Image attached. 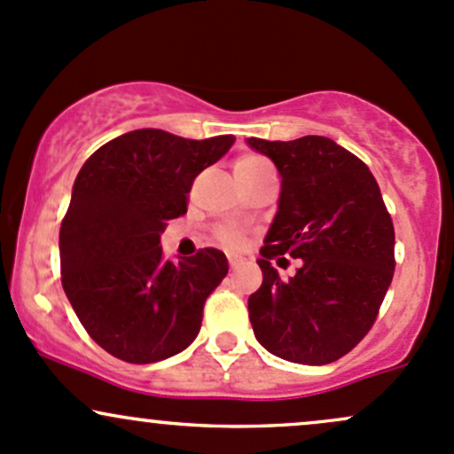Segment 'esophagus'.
<instances>
[{"mask_svg": "<svg viewBox=\"0 0 454 454\" xmlns=\"http://www.w3.org/2000/svg\"><path fill=\"white\" fill-rule=\"evenodd\" d=\"M229 266H231V268L242 266V257H238V255H229Z\"/></svg>", "mask_w": 454, "mask_h": 454, "instance_id": "1", "label": "esophagus"}]
</instances>
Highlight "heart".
<instances>
[{
    "mask_svg": "<svg viewBox=\"0 0 454 454\" xmlns=\"http://www.w3.org/2000/svg\"><path fill=\"white\" fill-rule=\"evenodd\" d=\"M268 170H272L270 162H268L264 155H257V153L242 155V158H238L236 164H233L236 179H251V177H257V175H262V173H268ZM218 238H221L227 247H240L242 240H245V236H242L240 229L231 227V225L218 227Z\"/></svg>",
    "mask_w": 454,
    "mask_h": 454,
    "instance_id": "1",
    "label": "heart"
}]
</instances>
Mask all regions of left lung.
Masks as SVG:
<instances>
[{"instance_id":"1","label":"left lung","mask_w":454,"mask_h":454,"mask_svg":"<svg viewBox=\"0 0 454 454\" xmlns=\"http://www.w3.org/2000/svg\"><path fill=\"white\" fill-rule=\"evenodd\" d=\"M281 175L279 209L260 248L262 287L248 296L257 342L277 357L325 365L372 329L394 277V225L377 179L325 136L248 138ZM303 259L284 282L270 259Z\"/></svg>"}]
</instances>
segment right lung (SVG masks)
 <instances>
[{
  "mask_svg": "<svg viewBox=\"0 0 454 454\" xmlns=\"http://www.w3.org/2000/svg\"><path fill=\"white\" fill-rule=\"evenodd\" d=\"M233 140L134 129L97 149L77 173L60 225L62 287L82 326L114 357L153 364L197 338L227 257L209 247L173 264L160 236L186 214L194 177Z\"/></svg>",
  "mask_w": 454,
  "mask_h": 454,
  "instance_id": "add662e5",
  "label": "right lung"
}]
</instances>
